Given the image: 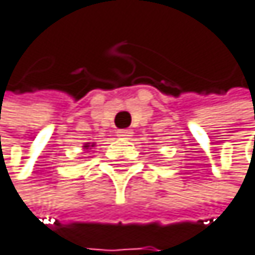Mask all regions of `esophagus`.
<instances>
[{
  "instance_id": "34e87169",
  "label": "esophagus",
  "mask_w": 255,
  "mask_h": 255,
  "mask_svg": "<svg viewBox=\"0 0 255 255\" xmlns=\"http://www.w3.org/2000/svg\"><path fill=\"white\" fill-rule=\"evenodd\" d=\"M131 134H133V131H131V130H128V128H122V130H119V131H118V136H119V137H122V139H128Z\"/></svg>"
}]
</instances>
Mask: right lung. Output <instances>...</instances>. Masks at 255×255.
Returning <instances> with one entry per match:
<instances>
[{
	"label": "right lung",
	"instance_id": "right-lung-1",
	"mask_svg": "<svg viewBox=\"0 0 255 255\" xmlns=\"http://www.w3.org/2000/svg\"><path fill=\"white\" fill-rule=\"evenodd\" d=\"M86 147H88V145H86Z\"/></svg>",
	"mask_w": 255,
	"mask_h": 255
}]
</instances>
